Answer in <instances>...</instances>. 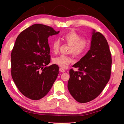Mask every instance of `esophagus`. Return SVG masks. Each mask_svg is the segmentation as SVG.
Returning <instances> with one entry per match:
<instances>
[{
	"label": "esophagus",
	"instance_id": "esophagus-1",
	"mask_svg": "<svg viewBox=\"0 0 124 124\" xmlns=\"http://www.w3.org/2000/svg\"><path fill=\"white\" fill-rule=\"evenodd\" d=\"M60 71L61 72H64L65 71V70L63 68H60Z\"/></svg>",
	"mask_w": 124,
	"mask_h": 124
}]
</instances>
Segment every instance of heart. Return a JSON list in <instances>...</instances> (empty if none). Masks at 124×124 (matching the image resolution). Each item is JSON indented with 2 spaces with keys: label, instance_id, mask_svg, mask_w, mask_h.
<instances>
[{
  "label": "heart",
  "instance_id": "1",
  "mask_svg": "<svg viewBox=\"0 0 124 124\" xmlns=\"http://www.w3.org/2000/svg\"><path fill=\"white\" fill-rule=\"evenodd\" d=\"M62 41L70 45L69 53H72L74 56L79 57L87 50L89 45L88 39L82 36L76 31L71 30L67 31L61 37ZM60 43L58 40H54L52 43L51 48L54 53H57L59 51ZM73 60L71 56L60 55L53 59V62L62 68H66L72 63Z\"/></svg>",
  "mask_w": 124,
  "mask_h": 124
}]
</instances>
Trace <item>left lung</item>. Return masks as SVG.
<instances>
[{
	"mask_svg": "<svg viewBox=\"0 0 124 124\" xmlns=\"http://www.w3.org/2000/svg\"><path fill=\"white\" fill-rule=\"evenodd\" d=\"M111 55L108 42L100 32L93 31L90 50L70 70L68 88L78 102L91 101L101 93L110 79Z\"/></svg>",
	"mask_w": 124,
	"mask_h": 124,
	"instance_id": "left-lung-1",
	"label": "left lung"
}]
</instances>
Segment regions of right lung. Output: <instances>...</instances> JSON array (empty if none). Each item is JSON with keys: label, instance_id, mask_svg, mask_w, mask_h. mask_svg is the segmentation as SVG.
Listing matches in <instances>:
<instances>
[{"label": "right lung", "instance_id": "add662e5", "mask_svg": "<svg viewBox=\"0 0 124 124\" xmlns=\"http://www.w3.org/2000/svg\"><path fill=\"white\" fill-rule=\"evenodd\" d=\"M59 33L48 26L36 24L17 37L11 53V74L17 88L28 98H42L57 78L58 65H46L51 61L48 38Z\"/></svg>", "mask_w": 124, "mask_h": 124}]
</instances>
